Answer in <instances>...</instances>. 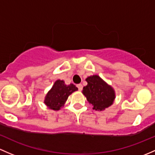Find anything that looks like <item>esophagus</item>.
<instances>
[{"instance_id": "34e87169", "label": "esophagus", "mask_w": 155, "mask_h": 155, "mask_svg": "<svg viewBox=\"0 0 155 155\" xmlns=\"http://www.w3.org/2000/svg\"><path fill=\"white\" fill-rule=\"evenodd\" d=\"M77 87H78V88H79V91H81L82 90V84H77Z\"/></svg>"}]
</instances>
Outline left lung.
Segmentation results:
<instances>
[{
  "label": "left lung",
  "instance_id": "8db88e82",
  "mask_svg": "<svg viewBox=\"0 0 155 155\" xmlns=\"http://www.w3.org/2000/svg\"><path fill=\"white\" fill-rule=\"evenodd\" d=\"M87 84L83 87L82 94L93 109L102 111L113 105L116 98L114 89L98 75L90 76L85 79Z\"/></svg>",
  "mask_w": 155,
  "mask_h": 155
}]
</instances>
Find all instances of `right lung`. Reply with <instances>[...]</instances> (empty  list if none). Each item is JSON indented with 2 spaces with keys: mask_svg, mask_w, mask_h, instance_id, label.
Instances as JSON below:
<instances>
[{
  "mask_svg": "<svg viewBox=\"0 0 155 155\" xmlns=\"http://www.w3.org/2000/svg\"><path fill=\"white\" fill-rule=\"evenodd\" d=\"M78 90L73 84H66L64 80L58 79L53 84L45 98V104L49 108L58 110L64 105L68 97Z\"/></svg>",
  "mask_w": 155,
  "mask_h": 155,
  "instance_id": "add662e5",
  "label": "right lung"
}]
</instances>
